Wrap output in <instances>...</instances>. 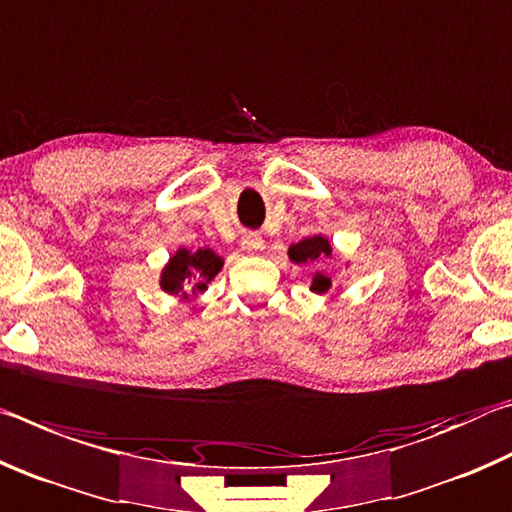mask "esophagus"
Returning a JSON list of instances; mask_svg holds the SVG:
<instances>
[{"instance_id": "1", "label": "esophagus", "mask_w": 512, "mask_h": 512, "mask_svg": "<svg viewBox=\"0 0 512 512\" xmlns=\"http://www.w3.org/2000/svg\"><path fill=\"white\" fill-rule=\"evenodd\" d=\"M241 248H244L246 253H259V250L264 248V239L259 235H244V239H241Z\"/></svg>"}]
</instances>
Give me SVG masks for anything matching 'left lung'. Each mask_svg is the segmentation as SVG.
<instances>
[{"instance_id": "1", "label": "left lung", "mask_w": 512, "mask_h": 512, "mask_svg": "<svg viewBox=\"0 0 512 512\" xmlns=\"http://www.w3.org/2000/svg\"><path fill=\"white\" fill-rule=\"evenodd\" d=\"M323 255L325 257L332 255V246H329V241L320 235L302 239V241H298V244H293L289 248L291 262H296V264L318 262ZM329 287H332V280H329V277L323 273H316L314 280H311V291H316V293H325V291H329Z\"/></svg>"}]
</instances>
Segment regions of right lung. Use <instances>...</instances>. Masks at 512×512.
<instances>
[{
	"label": "right lung",
	"instance_id": "right-lung-1",
	"mask_svg": "<svg viewBox=\"0 0 512 512\" xmlns=\"http://www.w3.org/2000/svg\"><path fill=\"white\" fill-rule=\"evenodd\" d=\"M221 266L223 259L210 248H198L194 253L187 248H180L169 259V264L164 266L160 287L167 293H173V296L187 298L189 287H192V293L205 291L207 282L221 271Z\"/></svg>",
	"mask_w": 512,
	"mask_h": 512
}]
</instances>
